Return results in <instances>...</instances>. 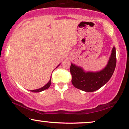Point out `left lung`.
<instances>
[{"mask_svg":"<svg viewBox=\"0 0 129 129\" xmlns=\"http://www.w3.org/2000/svg\"><path fill=\"white\" fill-rule=\"evenodd\" d=\"M116 63V49L113 47L107 66L98 72H85L82 67L71 63L72 82L76 88L93 92L105 85L113 75Z\"/></svg>","mask_w":129,"mask_h":129,"instance_id":"1","label":"left lung"}]
</instances>
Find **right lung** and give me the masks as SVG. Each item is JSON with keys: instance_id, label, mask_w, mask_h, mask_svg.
<instances>
[{"instance_id": "obj_1", "label": "right lung", "mask_w": 129, "mask_h": 129, "mask_svg": "<svg viewBox=\"0 0 129 129\" xmlns=\"http://www.w3.org/2000/svg\"><path fill=\"white\" fill-rule=\"evenodd\" d=\"M60 66V64H59L58 66H57V67H58V66ZM56 67V68H57ZM51 78H50V81H48V82L47 83L46 85H44V87H41V88H38V89H36V90H31V91H32V92H35V93H37V92H41V91H44V90H45L46 89H47V88H48L50 86V85H51Z\"/></svg>"}]
</instances>
